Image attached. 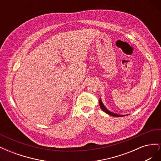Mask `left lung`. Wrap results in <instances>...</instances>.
Segmentation results:
<instances>
[{"instance_id": "1", "label": "left lung", "mask_w": 161, "mask_h": 161, "mask_svg": "<svg viewBox=\"0 0 161 161\" xmlns=\"http://www.w3.org/2000/svg\"><path fill=\"white\" fill-rule=\"evenodd\" d=\"M99 105H100V108L101 109L103 110L104 112H105L106 114H109V115H111V116H114V117H123L124 116V115H118V114H114L113 113V112H111L110 111H109L108 109H107L105 105H103V103H102V101L101 100V98L99 99Z\"/></svg>"}]
</instances>
